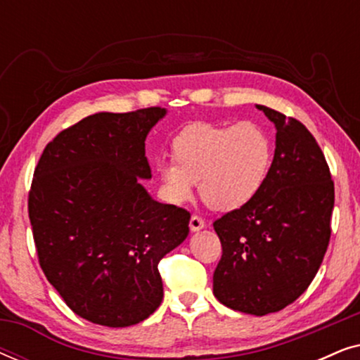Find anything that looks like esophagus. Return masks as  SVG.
Returning a JSON list of instances; mask_svg holds the SVG:
<instances>
[{
    "mask_svg": "<svg viewBox=\"0 0 360 360\" xmlns=\"http://www.w3.org/2000/svg\"><path fill=\"white\" fill-rule=\"evenodd\" d=\"M205 226H206V223H205V219L201 218V216L193 214L190 218V229L191 231H200V229H203Z\"/></svg>",
    "mask_w": 360,
    "mask_h": 360,
    "instance_id": "34e87169",
    "label": "esophagus"
}]
</instances>
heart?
Segmentation results:
<instances>
[{"label": "heart", "mask_w": 360, "mask_h": 360, "mask_svg": "<svg viewBox=\"0 0 360 360\" xmlns=\"http://www.w3.org/2000/svg\"><path fill=\"white\" fill-rule=\"evenodd\" d=\"M174 159L157 162L164 191L172 203H185L200 181L201 196L216 210L249 203L267 179L274 159L272 141L255 122L219 126L195 122L172 142Z\"/></svg>", "instance_id": "heart-1"}]
</instances>
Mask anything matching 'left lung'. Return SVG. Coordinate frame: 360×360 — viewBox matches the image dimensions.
Instances as JSON below:
<instances>
[{
	"label": "left lung",
	"mask_w": 360,
	"mask_h": 360,
	"mask_svg": "<svg viewBox=\"0 0 360 360\" xmlns=\"http://www.w3.org/2000/svg\"><path fill=\"white\" fill-rule=\"evenodd\" d=\"M277 127L275 155L249 203L213 223L223 255L213 293L240 313H275L313 282L331 238L334 181L303 122L257 105Z\"/></svg>",
	"instance_id": "obj_1"
}]
</instances>
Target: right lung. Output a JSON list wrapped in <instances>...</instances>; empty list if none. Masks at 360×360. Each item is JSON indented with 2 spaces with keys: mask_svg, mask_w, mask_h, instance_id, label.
Instances as JSON below:
<instances>
[{
  "mask_svg": "<svg viewBox=\"0 0 360 360\" xmlns=\"http://www.w3.org/2000/svg\"><path fill=\"white\" fill-rule=\"evenodd\" d=\"M164 115L96 112L58 132L34 169L39 265L73 313L101 326H132L159 308V262L188 236V211L139 184L150 179L146 137Z\"/></svg>",
  "mask_w": 360,
  "mask_h": 360,
  "instance_id": "add662e5",
  "label": "right lung"
}]
</instances>
